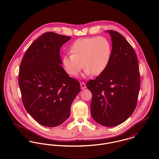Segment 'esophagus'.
Instances as JSON below:
<instances>
[{
  "instance_id": "1",
  "label": "esophagus",
  "mask_w": 159,
  "mask_h": 159,
  "mask_svg": "<svg viewBox=\"0 0 159 159\" xmlns=\"http://www.w3.org/2000/svg\"><path fill=\"white\" fill-rule=\"evenodd\" d=\"M80 86H81V89H84L86 88V85L84 82H80Z\"/></svg>"
}]
</instances>
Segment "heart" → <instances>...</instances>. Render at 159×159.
Returning a JSON list of instances; mask_svg holds the SVG:
<instances>
[{
  "instance_id": "obj_1",
  "label": "heart",
  "mask_w": 159,
  "mask_h": 159,
  "mask_svg": "<svg viewBox=\"0 0 159 159\" xmlns=\"http://www.w3.org/2000/svg\"><path fill=\"white\" fill-rule=\"evenodd\" d=\"M71 54L63 57L62 63L66 72L75 75L82 68L84 76L93 74L98 75L107 68L112 54L110 40L103 37H92L77 39L70 48Z\"/></svg>"
}]
</instances>
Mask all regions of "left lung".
<instances>
[{"instance_id": "left-lung-1", "label": "left lung", "mask_w": 159, "mask_h": 159, "mask_svg": "<svg viewBox=\"0 0 159 159\" xmlns=\"http://www.w3.org/2000/svg\"><path fill=\"white\" fill-rule=\"evenodd\" d=\"M112 40L110 63L86 87L92 93L90 105L93 119L107 127L117 126L127 120L135 109L140 79L134 50L119 33L106 31Z\"/></svg>"}]
</instances>
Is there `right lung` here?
<instances>
[{
	"label": "right lung",
	"instance_id": "right-lung-1",
	"mask_svg": "<svg viewBox=\"0 0 159 159\" xmlns=\"http://www.w3.org/2000/svg\"><path fill=\"white\" fill-rule=\"evenodd\" d=\"M71 37L53 32L43 34L26 51L19 73L25 108L39 124L55 127L67 120L79 82L61 66V46Z\"/></svg>",
	"mask_w": 159,
	"mask_h": 159
}]
</instances>
